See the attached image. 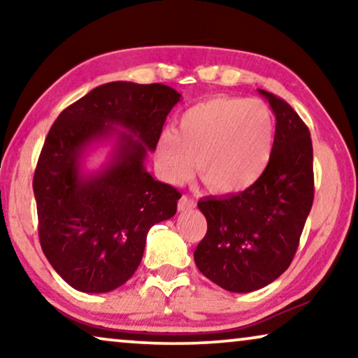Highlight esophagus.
Returning <instances> with one entry per match:
<instances>
[{
  "label": "esophagus",
  "instance_id": "34e87169",
  "mask_svg": "<svg viewBox=\"0 0 358 358\" xmlns=\"http://www.w3.org/2000/svg\"><path fill=\"white\" fill-rule=\"evenodd\" d=\"M195 207V202L190 197H187V195H182L179 200V212H187V210H192Z\"/></svg>",
  "mask_w": 358,
  "mask_h": 358
}]
</instances>
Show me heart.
Wrapping results in <instances>:
<instances>
[{"instance_id":"heart-1","label":"heart","mask_w":358,"mask_h":358,"mask_svg":"<svg viewBox=\"0 0 358 358\" xmlns=\"http://www.w3.org/2000/svg\"><path fill=\"white\" fill-rule=\"evenodd\" d=\"M275 138V119L266 102L217 96L180 115L178 131L166 130L156 146L164 178L184 182L194 173L217 192H241L266 171Z\"/></svg>"}]
</instances>
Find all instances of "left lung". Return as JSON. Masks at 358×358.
Masks as SVG:
<instances>
[{"label": "left lung", "mask_w": 358, "mask_h": 358, "mask_svg": "<svg viewBox=\"0 0 358 358\" xmlns=\"http://www.w3.org/2000/svg\"><path fill=\"white\" fill-rule=\"evenodd\" d=\"M257 91L277 120L266 171L243 192L199 200L208 228L194 261L208 280L233 293L259 290L287 271L315 197L310 130L290 104Z\"/></svg>", "instance_id": "8db88e82"}]
</instances>
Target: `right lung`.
Here are the masks:
<instances>
[{
  "label": "right lung",
  "mask_w": 358,
  "mask_h": 358,
  "mask_svg": "<svg viewBox=\"0 0 358 358\" xmlns=\"http://www.w3.org/2000/svg\"><path fill=\"white\" fill-rule=\"evenodd\" d=\"M180 94L164 85L114 81L58 115L34 174L38 238L55 272L75 290L107 293L129 280L153 224L173 218L180 192L145 168ZM110 143L108 161L84 168Z\"/></svg>",
  "instance_id": "add662e5"
}]
</instances>
